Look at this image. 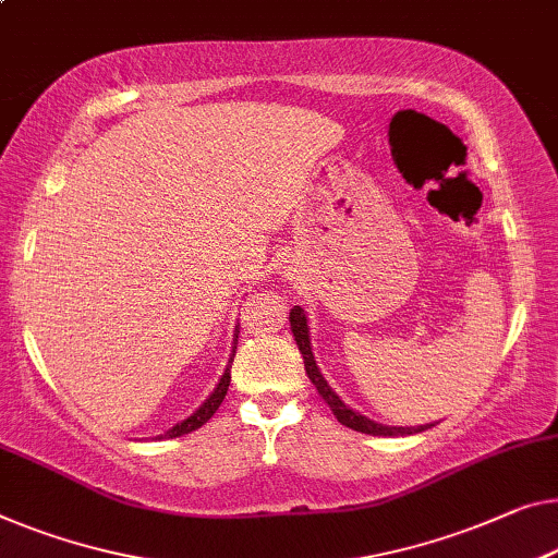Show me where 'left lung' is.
<instances>
[{
  "instance_id": "8db88e82",
  "label": "left lung",
  "mask_w": 558,
  "mask_h": 558,
  "mask_svg": "<svg viewBox=\"0 0 558 558\" xmlns=\"http://www.w3.org/2000/svg\"><path fill=\"white\" fill-rule=\"evenodd\" d=\"M290 330H293L298 351H301V355H303L307 378L313 380L315 390H318L323 401H326L328 409L332 411V415H336L343 426L359 430V434H368V436H413V434H421V430L434 426V423H426V426H411V428L384 426V423H376V421L365 418V415H361L359 411H353L351 405H345L343 401H340V396L328 386V380L323 378L318 363H315L313 345H311V328H307V315L301 305H295L293 311H290Z\"/></svg>"
}]
</instances>
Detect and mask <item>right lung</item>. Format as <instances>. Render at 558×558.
Segmentation results:
<instances>
[{
	"mask_svg": "<svg viewBox=\"0 0 558 558\" xmlns=\"http://www.w3.org/2000/svg\"><path fill=\"white\" fill-rule=\"evenodd\" d=\"M238 332H240V330H235V340H232V353H230V361H228V365H226V373H222V376H220L218 386L213 388V393L207 396L205 401L199 403V409H197L195 413H190L185 421L174 423V426H172L170 430H165V434L155 436V438H178V436H185V434H190V430H197L199 426H205V423L213 418L215 411L220 409L222 398H226V393H228V386H230V368H232V361H235V348H238Z\"/></svg>",
	"mask_w": 558,
	"mask_h": 558,
	"instance_id": "add662e5",
	"label": "right lung"
}]
</instances>
